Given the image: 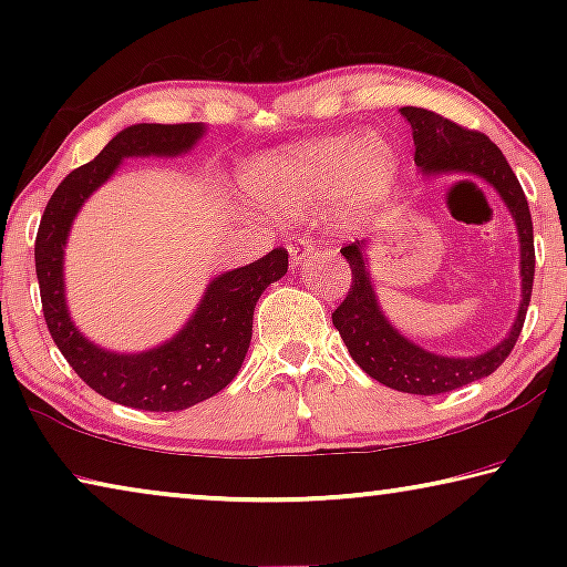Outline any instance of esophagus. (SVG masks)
I'll list each match as a JSON object with an SVG mask.
<instances>
[{
  "mask_svg": "<svg viewBox=\"0 0 567 567\" xmlns=\"http://www.w3.org/2000/svg\"><path fill=\"white\" fill-rule=\"evenodd\" d=\"M287 252H290V262L297 267V265H305L310 262L315 255L320 252L318 247H315L310 239H295V243L287 247Z\"/></svg>",
  "mask_w": 567,
  "mask_h": 567,
  "instance_id": "1",
  "label": "esophagus"
}]
</instances>
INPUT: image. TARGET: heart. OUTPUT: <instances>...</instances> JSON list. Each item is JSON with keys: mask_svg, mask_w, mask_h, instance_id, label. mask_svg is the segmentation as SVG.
Segmentation results:
<instances>
[{"mask_svg": "<svg viewBox=\"0 0 567 567\" xmlns=\"http://www.w3.org/2000/svg\"><path fill=\"white\" fill-rule=\"evenodd\" d=\"M398 182V155L380 134H334L265 152L243 169V187L267 213L292 219L324 205L358 223L385 203Z\"/></svg>", "mask_w": 567, "mask_h": 567, "instance_id": "b5f03b06", "label": "heart"}]
</instances>
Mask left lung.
I'll use <instances>...</instances> for the list:
<instances>
[{
  "mask_svg": "<svg viewBox=\"0 0 567 567\" xmlns=\"http://www.w3.org/2000/svg\"><path fill=\"white\" fill-rule=\"evenodd\" d=\"M400 114L412 130L415 165L425 182L447 175H465L493 187L513 217L517 252H520L517 257L520 305H517L511 330L491 350L460 358V354H440L422 348L390 322L370 272V239H354L352 245L340 249L344 260L350 262L352 285L344 302L332 312V324L338 328L342 342L348 344L352 360L385 388L410 392V395H440V392L457 390L493 375L515 348V340L520 338L535 275L533 219L520 182L491 137L463 130L460 124L430 110L402 107Z\"/></svg>",
  "mask_w": 567,
  "mask_h": 567,
  "instance_id": "obj_1",
  "label": "left lung"
}]
</instances>
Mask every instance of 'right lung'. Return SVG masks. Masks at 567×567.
<instances>
[{
	"mask_svg": "<svg viewBox=\"0 0 567 567\" xmlns=\"http://www.w3.org/2000/svg\"><path fill=\"white\" fill-rule=\"evenodd\" d=\"M207 134L203 122L132 124L114 134L97 157L62 179L42 215L34 243L37 280L52 340L66 362L102 398L120 405L177 412L217 395L243 368L260 295L287 272L282 247L260 260L215 275L189 320L169 340L142 352H114L76 328L64 285V252L84 203L132 157L189 155Z\"/></svg>",
	"mask_w": 567,
	"mask_h": 567,
	"instance_id": "1",
	"label": "right lung"
}]
</instances>
